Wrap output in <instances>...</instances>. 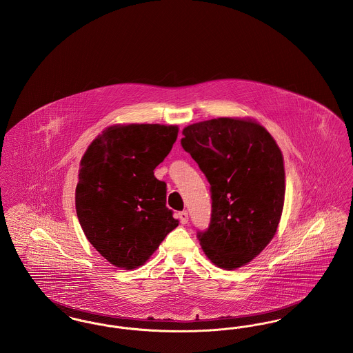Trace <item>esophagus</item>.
Segmentation results:
<instances>
[{
	"label": "esophagus",
	"instance_id": "1",
	"mask_svg": "<svg viewBox=\"0 0 353 353\" xmlns=\"http://www.w3.org/2000/svg\"><path fill=\"white\" fill-rule=\"evenodd\" d=\"M179 219H180V222L185 225V223H188V221H189V216H188V212H180L179 213Z\"/></svg>",
	"mask_w": 353,
	"mask_h": 353
}]
</instances>
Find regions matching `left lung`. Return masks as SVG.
Instances as JSON below:
<instances>
[{"mask_svg":"<svg viewBox=\"0 0 353 353\" xmlns=\"http://www.w3.org/2000/svg\"><path fill=\"white\" fill-rule=\"evenodd\" d=\"M181 145L212 189V219L199 233L202 252L221 269L246 266L276 234L285 205V161L269 131L250 118L186 125Z\"/></svg>","mask_w":353,"mask_h":353,"instance_id":"1","label":"left lung"}]
</instances>
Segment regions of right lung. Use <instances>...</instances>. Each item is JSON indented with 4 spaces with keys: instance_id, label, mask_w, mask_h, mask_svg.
<instances>
[{
    "instance_id": "obj_1",
    "label": "right lung",
    "mask_w": 353,
    "mask_h": 353,
    "mask_svg": "<svg viewBox=\"0 0 353 353\" xmlns=\"http://www.w3.org/2000/svg\"><path fill=\"white\" fill-rule=\"evenodd\" d=\"M177 134V125L114 124L82 156L77 216L88 242L118 269L143 266L179 226L165 206L167 185L153 174Z\"/></svg>"
}]
</instances>
